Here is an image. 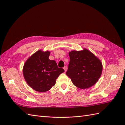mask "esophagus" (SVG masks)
<instances>
[{
	"mask_svg": "<svg viewBox=\"0 0 125 125\" xmlns=\"http://www.w3.org/2000/svg\"><path fill=\"white\" fill-rule=\"evenodd\" d=\"M63 69H64V71H67V69H68V68H67V66H65V67H64V68H63Z\"/></svg>",
	"mask_w": 125,
	"mask_h": 125,
	"instance_id": "1",
	"label": "esophagus"
}]
</instances>
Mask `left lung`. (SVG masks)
<instances>
[{"mask_svg":"<svg viewBox=\"0 0 125 125\" xmlns=\"http://www.w3.org/2000/svg\"><path fill=\"white\" fill-rule=\"evenodd\" d=\"M70 62L66 75L77 87L87 89L94 85L102 75L101 61L86 49L69 53Z\"/></svg>","mask_w":125,"mask_h":125,"instance_id":"1","label":"left lung"}]
</instances>
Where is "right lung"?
<instances>
[{
	"mask_svg": "<svg viewBox=\"0 0 125 125\" xmlns=\"http://www.w3.org/2000/svg\"><path fill=\"white\" fill-rule=\"evenodd\" d=\"M50 52L40 50L26 61L23 74L27 84L36 91L44 92L55 85L56 79L64 72L54 60H50Z\"/></svg>",
	"mask_w": 125,
	"mask_h": 125,
	"instance_id": "1",
	"label": "right lung"
}]
</instances>
